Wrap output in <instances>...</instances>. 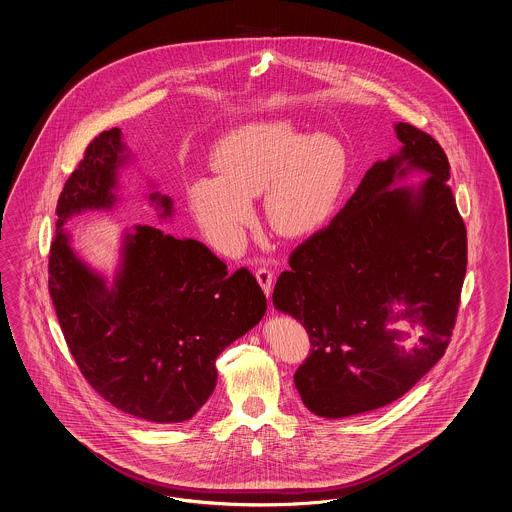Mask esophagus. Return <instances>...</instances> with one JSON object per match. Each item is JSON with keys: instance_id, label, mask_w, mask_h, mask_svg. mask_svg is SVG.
I'll list each match as a JSON object with an SVG mask.
<instances>
[{"instance_id": "obj_1", "label": "esophagus", "mask_w": 512, "mask_h": 512, "mask_svg": "<svg viewBox=\"0 0 512 512\" xmlns=\"http://www.w3.org/2000/svg\"><path fill=\"white\" fill-rule=\"evenodd\" d=\"M255 277H257V281H259V285H261L262 290L266 292V296H270V294H272V281H274V270H270V268H266V266H261V268H257V272H255Z\"/></svg>"}]
</instances>
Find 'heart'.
<instances>
[{
    "label": "heart",
    "instance_id": "1",
    "mask_svg": "<svg viewBox=\"0 0 512 512\" xmlns=\"http://www.w3.org/2000/svg\"><path fill=\"white\" fill-rule=\"evenodd\" d=\"M218 175L190 181L188 207L214 246L237 250L253 218L251 196L281 235H303L331 212L348 174V150L329 133L305 135L294 118L253 120L231 129L211 155Z\"/></svg>",
    "mask_w": 512,
    "mask_h": 512
}]
</instances>
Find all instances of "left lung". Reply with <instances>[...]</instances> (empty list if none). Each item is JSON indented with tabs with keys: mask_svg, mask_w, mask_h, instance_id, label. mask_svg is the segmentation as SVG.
Returning <instances> with one entry per match:
<instances>
[{
	"mask_svg": "<svg viewBox=\"0 0 512 512\" xmlns=\"http://www.w3.org/2000/svg\"><path fill=\"white\" fill-rule=\"evenodd\" d=\"M403 148L375 163L344 209L290 253L275 309L311 353L294 374L309 411L344 418L401 398L446 353L468 262L466 227L435 138L396 124ZM412 167L418 189L389 190Z\"/></svg>",
	"mask_w": 512,
	"mask_h": 512,
	"instance_id": "obj_1",
	"label": "left lung"
}]
</instances>
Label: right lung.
<instances>
[{"label": "right lung", "instance_id": "1", "mask_svg": "<svg viewBox=\"0 0 512 512\" xmlns=\"http://www.w3.org/2000/svg\"><path fill=\"white\" fill-rule=\"evenodd\" d=\"M120 129L94 138L57 201L48 287L79 372L113 407L146 422L190 420L216 387V359L261 322L266 296L248 268L227 264L194 238L151 225L127 235L113 288L75 257L63 224L113 205L124 163ZM172 214V200L151 194Z\"/></svg>", "mask_w": 512, "mask_h": 512}]
</instances>
